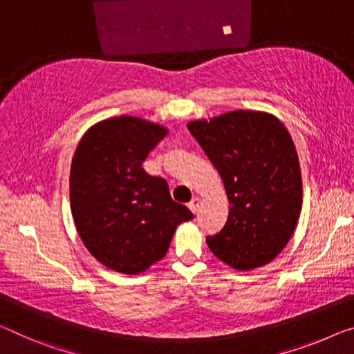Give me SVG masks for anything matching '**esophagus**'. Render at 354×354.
<instances>
[{
  "label": "esophagus",
  "instance_id": "34e87169",
  "mask_svg": "<svg viewBox=\"0 0 354 354\" xmlns=\"http://www.w3.org/2000/svg\"><path fill=\"white\" fill-rule=\"evenodd\" d=\"M188 209L192 210L193 214H196V212H198V209H199V198H193L192 201H189Z\"/></svg>",
  "mask_w": 354,
  "mask_h": 354
}]
</instances>
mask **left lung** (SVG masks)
<instances>
[{"instance_id": "8db88e82", "label": "left lung", "mask_w": 354, "mask_h": 354, "mask_svg": "<svg viewBox=\"0 0 354 354\" xmlns=\"http://www.w3.org/2000/svg\"><path fill=\"white\" fill-rule=\"evenodd\" d=\"M225 185L230 215L205 239L210 252L237 270L270 263L290 242L302 209L295 142L268 112L232 111L188 123Z\"/></svg>"}]
</instances>
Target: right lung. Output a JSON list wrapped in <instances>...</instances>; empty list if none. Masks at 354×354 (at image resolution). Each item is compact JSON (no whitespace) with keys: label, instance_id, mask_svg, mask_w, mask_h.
Wrapping results in <instances>:
<instances>
[{"label":"right lung","instance_id":"obj_1","mask_svg":"<svg viewBox=\"0 0 354 354\" xmlns=\"http://www.w3.org/2000/svg\"><path fill=\"white\" fill-rule=\"evenodd\" d=\"M167 134L138 117H113L86 131L69 177L71 212L86 250L106 268L140 274L167 253L177 226L193 218L165 178L142 162Z\"/></svg>","mask_w":354,"mask_h":354}]
</instances>
